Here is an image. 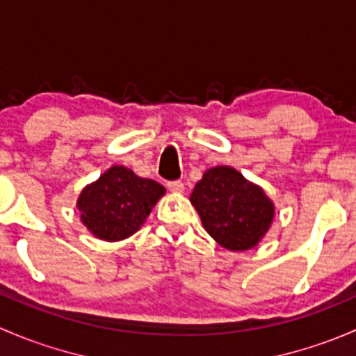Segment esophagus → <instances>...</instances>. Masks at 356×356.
<instances>
[{
  "mask_svg": "<svg viewBox=\"0 0 356 356\" xmlns=\"http://www.w3.org/2000/svg\"><path fill=\"white\" fill-rule=\"evenodd\" d=\"M167 188H168V191H172V193H182V191H184V184H182L181 181L167 182Z\"/></svg>",
  "mask_w": 356,
  "mask_h": 356,
  "instance_id": "34e87169",
  "label": "esophagus"
}]
</instances>
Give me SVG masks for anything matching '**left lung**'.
Here are the masks:
<instances>
[{
    "instance_id": "1",
    "label": "left lung",
    "mask_w": 356,
    "mask_h": 356,
    "mask_svg": "<svg viewBox=\"0 0 356 356\" xmlns=\"http://www.w3.org/2000/svg\"><path fill=\"white\" fill-rule=\"evenodd\" d=\"M191 203L208 234L232 251L257 246L274 218V204L265 193L231 167L204 172Z\"/></svg>"
}]
</instances>
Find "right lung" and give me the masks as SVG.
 Instances as JSON below:
<instances>
[{
    "label": "right lung",
    "mask_w": 356,
    "mask_h": 356,
    "mask_svg": "<svg viewBox=\"0 0 356 356\" xmlns=\"http://www.w3.org/2000/svg\"><path fill=\"white\" fill-rule=\"evenodd\" d=\"M165 188L131 168L115 165L81 193L77 208L86 227L99 239L120 241L134 234Z\"/></svg>",
    "instance_id": "1"
}]
</instances>
